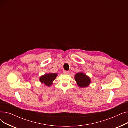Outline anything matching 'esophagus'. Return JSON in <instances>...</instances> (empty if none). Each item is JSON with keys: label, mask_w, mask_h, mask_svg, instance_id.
Returning <instances> with one entry per match:
<instances>
[{"label": "esophagus", "mask_w": 128, "mask_h": 128, "mask_svg": "<svg viewBox=\"0 0 128 128\" xmlns=\"http://www.w3.org/2000/svg\"><path fill=\"white\" fill-rule=\"evenodd\" d=\"M63 73L64 74H66V75H68L70 74V72L69 71H67V70H64L63 71Z\"/></svg>", "instance_id": "esophagus-1"}]
</instances>
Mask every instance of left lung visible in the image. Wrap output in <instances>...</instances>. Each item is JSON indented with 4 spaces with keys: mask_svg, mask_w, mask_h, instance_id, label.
I'll return each instance as SVG.
<instances>
[{
    "mask_svg": "<svg viewBox=\"0 0 128 128\" xmlns=\"http://www.w3.org/2000/svg\"><path fill=\"white\" fill-rule=\"evenodd\" d=\"M75 79L78 86L80 88H86L88 86L91 82L90 77L83 72L76 74Z\"/></svg>",
    "mask_w": 128,
    "mask_h": 128,
    "instance_id": "1",
    "label": "left lung"
}]
</instances>
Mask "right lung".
Segmentation results:
<instances>
[{"label": "right lung", "mask_w": 128, "mask_h": 128, "mask_svg": "<svg viewBox=\"0 0 128 128\" xmlns=\"http://www.w3.org/2000/svg\"><path fill=\"white\" fill-rule=\"evenodd\" d=\"M57 75L58 74L56 73H50L48 74H45L40 77L39 80L42 84H44L46 86H50L53 84V82L56 79Z\"/></svg>", "instance_id": "right-lung-1"}]
</instances>
